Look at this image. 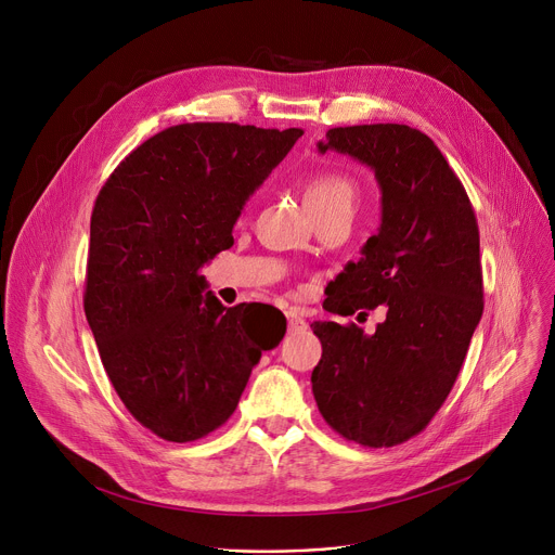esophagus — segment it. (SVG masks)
<instances>
[{
	"mask_svg": "<svg viewBox=\"0 0 555 555\" xmlns=\"http://www.w3.org/2000/svg\"><path fill=\"white\" fill-rule=\"evenodd\" d=\"M285 317H287V330H289L292 334H298V332H306V330H308V323H306V319L300 317V314L287 312Z\"/></svg>",
	"mask_w": 555,
	"mask_h": 555,
	"instance_id": "1",
	"label": "esophagus"
}]
</instances>
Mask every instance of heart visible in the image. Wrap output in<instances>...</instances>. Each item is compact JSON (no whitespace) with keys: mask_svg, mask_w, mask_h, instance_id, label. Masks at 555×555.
Wrapping results in <instances>:
<instances>
[{"mask_svg":"<svg viewBox=\"0 0 555 555\" xmlns=\"http://www.w3.org/2000/svg\"><path fill=\"white\" fill-rule=\"evenodd\" d=\"M357 201V185L347 175L321 170L306 181V204L312 215L351 212Z\"/></svg>","mask_w":555,"mask_h":555,"instance_id":"obj_1","label":"heart"}]
</instances>
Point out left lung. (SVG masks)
<instances>
[{"instance_id": "8db88e82", "label": "left lung", "mask_w": 555, "mask_h": 555, "mask_svg": "<svg viewBox=\"0 0 555 555\" xmlns=\"http://www.w3.org/2000/svg\"><path fill=\"white\" fill-rule=\"evenodd\" d=\"M327 150L370 166L383 219L327 285L323 308L349 317L383 308L374 334L312 323L323 357L312 391L325 423L363 447H393L421 434L449 396L482 317L480 234L472 201L421 130L402 124L332 128Z\"/></svg>"}]
</instances>
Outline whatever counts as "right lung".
Wrapping results in <instances>:
<instances>
[{
    "label": "right lung",
    "instance_id": "add662e5",
    "mask_svg": "<svg viewBox=\"0 0 555 555\" xmlns=\"http://www.w3.org/2000/svg\"><path fill=\"white\" fill-rule=\"evenodd\" d=\"M300 128L179 124L150 137L99 190L83 310L126 410L170 442L219 429L285 334L255 338L245 306L223 308L204 268ZM285 319V317H283Z\"/></svg>",
    "mask_w": 555,
    "mask_h": 555
}]
</instances>
